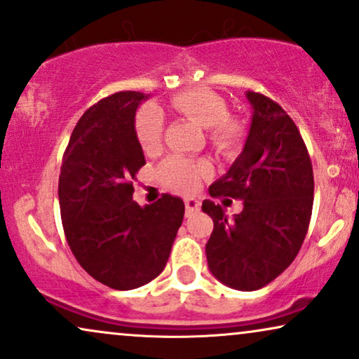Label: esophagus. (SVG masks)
<instances>
[{
    "instance_id": "34e87169",
    "label": "esophagus",
    "mask_w": 359,
    "mask_h": 359,
    "mask_svg": "<svg viewBox=\"0 0 359 359\" xmlns=\"http://www.w3.org/2000/svg\"><path fill=\"white\" fill-rule=\"evenodd\" d=\"M184 206H187V216H191L193 213H196V211H200L201 203L200 200H196V198H187V200H184Z\"/></svg>"
}]
</instances>
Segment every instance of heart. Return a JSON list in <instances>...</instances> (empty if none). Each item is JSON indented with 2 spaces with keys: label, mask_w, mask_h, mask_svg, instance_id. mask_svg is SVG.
<instances>
[{
  "label": "heart",
  "mask_w": 359,
  "mask_h": 359,
  "mask_svg": "<svg viewBox=\"0 0 359 359\" xmlns=\"http://www.w3.org/2000/svg\"><path fill=\"white\" fill-rule=\"evenodd\" d=\"M171 106L180 114L208 130L210 144L223 156H234L243 149L248 140V126L240 118L229 116L228 101L218 93L208 88H189L176 93L171 98ZM136 136L144 151L158 148L163 138L165 123L159 109L144 106L136 114ZM211 175L208 163L187 156L168 158L159 168V176L171 189L193 191L201 180Z\"/></svg>",
  "instance_id": "1"
}]
</instances>
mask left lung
<instances>
[{"mask_svg":"<svg viewBox=\"0 0 359 359\" xmlns=\"http://www.w3.org/2000/svg\"><path fill=\"white\" fill-rule=\"evenodd\" d=\"M253 106L245 149L223 178L210 187L213 198L243 201L228 218L213 201L203 211L213 218L206 243L210 271L240 291L266 286L293 263L308 233L315 180L306 144L294 121L276 101L248 91Z\"/></svg>","mask_w":359,"mask_h":359,"instance_id":"left-lung-1","label":"left lung"}]
</instances>
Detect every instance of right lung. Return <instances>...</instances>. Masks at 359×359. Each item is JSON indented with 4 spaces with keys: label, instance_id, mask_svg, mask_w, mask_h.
<instances>
[{
    "label": "right lung",
    "instance_id": "1",
    "mask_svg": "<svg viewBox=\"0 0 359 359\" xmlns=\"http://www.w3.org/2000/svg\"><path fill=\"white\" fill-rule=\"evenodd\" d=\"M148 98L119 91L88 108L74 126L61 163V223L81 268L113 290H135L166 266L184 203L163 194L141 208L133 181L144 166L135 116Z\"/></svg>",
    "mask_w": 359,
    "mask_h": 359
}]
</instances>
